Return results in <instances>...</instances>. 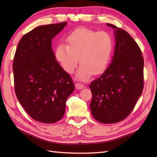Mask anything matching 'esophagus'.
I'll return each mask as SVG.
<instances>
[{
    "mask_svg": "<svg viewBox=\"0 0 157 157\" xmlns=\"http://www.w3.org/2000/svg\"><path fill=\"white\" fill-rule=\"evenodd\" d=\"M84 84H80V83H77L75 84V87L78 90H80V89H82L84 88Z\"/></svg>",
    "mask_w": 157,
    "mask_h": 157,
    "instance_id": "34e87169",
    "label": "esophagus"
}]
</instances>
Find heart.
<instances>
[{
    "label": "heart",
    "mask_w": 157,
    "mask_h": 157,
    "mask_svg": "<svg viewBox=\"0 0 157 157\" xmlns=\"http://www.w3.org/2000/svg\"><path fill=\"white\" fill-rule=\"evenodd\" d=\"M67 46L60 44L55 48V57L66 73L72 74L81 63L77 79L87 80L102 72L107 67L113 51L109 34L87 28H78L66 37Z\"/></svg>",
    "instance_id": "heart-1"
}]
</instances>
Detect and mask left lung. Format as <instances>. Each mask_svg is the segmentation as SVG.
<instances>
[{"mask_svg": "<svg viewBox=\"0 0 157 157\" xmlns=\"http://www.w3.org/2000/svg\"><path fill=\"white\" fill-rule=\"evenodd\" d=\"M114 30L116 45L111 62L100 78L89 85L91 114L100 123H116L132 112L143 89L142 52L128 33L107 23Z\"/></svg>", "mask_w": 157, "mask_h": 157, "instance_id": "left-lung-1", "label": "left lung"}]
</instances>
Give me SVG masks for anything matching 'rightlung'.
I'll return each mask as SVG.
<instances>
[{
  "instance_id": "obj_1",
  "label": "right lung",
  "mask_w": 157,
  "mask_h": 157,
  "mask_svg": "<svg viewBox=\"0 0 157 157\" xmlns=\"http://www.w3.org/2000/svg\"><path fill=\"white\" fill-rule=\"evenodd\" d=\"M67 24L41 25L22 38L16 50L13 72L17 99L32 118L55 123L65 113L66 101L75 85L55 59L52 39Z\"/></svg>"
}]
</instances>
